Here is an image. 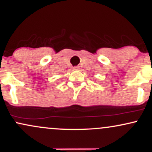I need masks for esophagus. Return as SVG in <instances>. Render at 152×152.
<instances>
[{"instance_id": "esophagus-1", "label": "esophagus", "mask_w": 152, "mask_h": 152, "mask_svg": "<svg viewBox=\"0 0 152 152\" xmlns=\"http://www.w3.org/2000/svg\"><path fill=\"white\" fill-rule=\"evenodd\" d=\"M74 70H78L79 69V66H75V67H74Z\"/></svg>"}]
</instances>
